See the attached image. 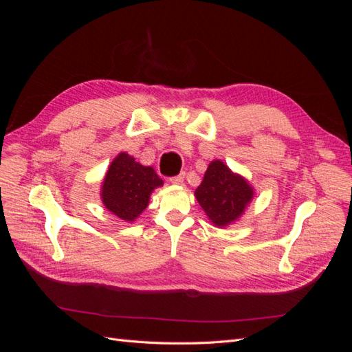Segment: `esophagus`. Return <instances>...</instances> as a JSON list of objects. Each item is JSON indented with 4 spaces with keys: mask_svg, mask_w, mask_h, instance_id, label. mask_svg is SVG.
Wrapping results in <instances>:
<instances>
[{
    "mask_svg": "<svg viewBox=\"0 0 352 352\" xmlns=\"http://www.w3.org/2000/svg\"><path fill=\"white\" fill-rule=\"evenodd\" d=\"M170 182H172L173 185H184V182H185V173L177 175L175 177H170Z\"/></svg>",
    "mask_w": 352,
    "mask_h": 352,
    "instance_id": "esophagus-1",
    "label": "esophagus"
}]
</instances>
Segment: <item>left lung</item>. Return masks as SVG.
Wrapping results in <instances>:
<instances>
[{
	"label": "left lung",
	"mask_w": 352,
	"mask_h": 352,
	"mask_svg": "<svg viewBox=\"0 0 352 352\" xmlns=\"http://www.w3.org/2000/svg\"><path fill=\"white\" fill-rule=\"evenodd\" d=\"M254 194L252 185L242 175L232 172L221 160H212L194 195L212 226L223 229L243 216Z\"/></svg>",
	"instance_id": "1"
}]
</instances>
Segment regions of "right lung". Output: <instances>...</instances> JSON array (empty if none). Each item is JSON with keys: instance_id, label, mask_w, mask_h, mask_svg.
Returning <instances> with one entry per match:
<instances>
[{"instance_id": "obj_1", "label": "right lung", "mask_w": 352, "mask_h": 352, "mask_svg": "<svg viewBox=\"0 0 352 352\" xmlns=\"http://www.w3.org/2000/svg\"><path fill=\"white\" fill-rule=\"evenodd\" d=\"M163 186L151 166H142L127 153H119L105 173L100 197L114 216L133 223L150 204L153 190Z\"/></svg>"}]
</instances>
